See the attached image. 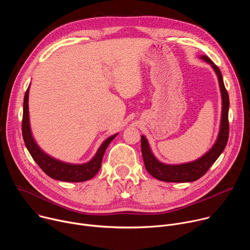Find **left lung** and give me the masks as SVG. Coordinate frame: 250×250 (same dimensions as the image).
Returning <instances> with one entry per match:
<instances>
[{
	"mask_svg": "<svg viewBox=\"0 0 250 250\" xmlns=\"http://www.w3.org/2000/svg\"><path fill=\"white\" fill-rule=\"evenodd\" d=\"M201 59L209 64L218 77L221 96H222V117L218 137L213 146L201 157L191 162L180 164H167L159 161L153 154L149 142L145 135H141V153L147 172L157 180L173 183L194 182L201 178L209 167L222 154L229 139V99L226 90L224 79L219 67L208 56L201 55Z\"/></svg>",
	"mask_w": 250,
	"mask_h": 250,
	"instance_id": "obj_1",
	"label": "left lung"
}]
</instances>
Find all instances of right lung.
<instances>
[{"label":"right lung","mask_w":250,"mask_h":250,"mask_svg":"<svg viewBox=\"0 0 250 250\" xmlns=\"http://www.w3.org/2000/svg\"><path fill=\"white\" fill-rule=\"evenodd\" d=\"M28 94L29 86L25 92L23 99V115H22V137L24 145L30 153L33 160L52 179L65 181V182H84L92 179L99 172L104 153L112 142V140L118 135V133L111 135L104 140L100 146L94 157L86 163L73 164L56 159L46 152H44L35 141L29 124V112H28Z\"/></svg>","instance_id":"add662e5"}]
</instances>
